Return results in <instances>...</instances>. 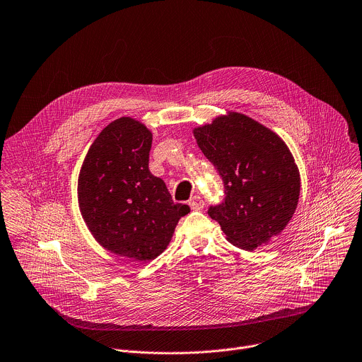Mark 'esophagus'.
Returning <instances> with one entry per match:
<instances>
[{
    "label": "esophagus",
    "mask_w": 362,
    "mask_h": 362,
    "mask_svg": "<svg viewBox=\"0 0 362 362\" xmlns=\"http://www.w3.org/2000/svg\"><path fill=\"white\" fill-rule=\"evenodd\" d=\"M189 206L192 210H202L204 207V202L200 196H193L190 200H189Z\"/></svg>",
    "instance_id": "1"
}]
</instances>
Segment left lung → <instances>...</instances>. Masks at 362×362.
<instances>
[{
  "label": "left lung",
  "mask_w": 362,
  "mask_h": 362,
  "mask_svg": "<svg viewBox=\"0 0 362 362\" xmlns=\"http://www.w3.org/2000/svg\"><path fill=\"white\" fill-rule=\"evenodd\" d=\"M193 134L224 183V202L210 206L209 216L227 240L252 251L284 231L300 193L299 170L286 144L240 112L220 115Z\"/></svg>",
  "instance_id": "left-lung-1"
}]
</instances>
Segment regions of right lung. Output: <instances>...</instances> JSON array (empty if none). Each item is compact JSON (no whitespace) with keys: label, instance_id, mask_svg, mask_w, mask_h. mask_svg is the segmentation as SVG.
<instances>
[{"label":"right lung","instance_id":"obj_1","mask_svg":"<svg viewBox=\"0 0 362 362\" xmlns=\"http://www.w3.org/2000/svg\"><path fill=\"white\" fill-rule=\"evenodd\" d=\"M151 146L144 124L129 117L112 121L91 144L77 185L81 216L97 243L144 262L166 250L177 221L190 213L151 173Z\"/></svg>","mask_w":362,"mask_h":362}]
</instances>
